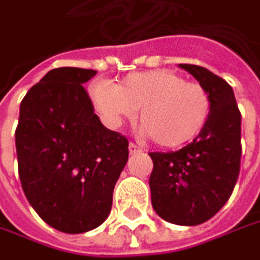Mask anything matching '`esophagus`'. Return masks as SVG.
<instances>
[{
    "label": "esophagus",
    "mask_w": 260,
    "mask_h": 260,
    "mask_svg": "<svg viewBox=\"0 0 260 260\" xmlns=\"http://www.w3.org/2000/svg\"><path fill=\"white\" fill-rule=\"evenodd\" d=\"M128 151H130V154H138V152H142L143 149L138 146L136 143H133V142H130V145H128Z\"/></svg>",
    "instance_id": "1"
}]
</instances>
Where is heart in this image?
<instances>
[{
	"instance_id": "obj_1",
	"label": "heart",
	"mask_w": 260,
	"mask_h": 260,
	"mask_svg": "<svg viewBox=\"0 0 260 260\" xmlns=\"http://www.w3.org/2000/svg\"><path fill=\"white\" fill-rule=\"evenodd\" d=\"M93 99L112 120L140 111L142 132L161 148H177L195 139L212 111L204 85L167 69L128 75L114 88L98 85Z\"/></svg>"
}]
</instances>
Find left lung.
Instances as JSON below:
<instances>
[{"instance_id": "left-lung-1", "label": "left lung", "mask_w": 260, "mask_h": 260, "mask_svg": "<svg viewBox=\"0 0 260 260\" xmlns=\"http://www.w3.org/2000/svg\"><path fill=\"white\" fill-rule=\"evenodd\" d=\"M204 85L212 101L203 132L176 152H149L152 207L176 225H200L230 200L240 175L241 114L232 87L203 66L180 63Z\"/></svg>"}]
</instances>
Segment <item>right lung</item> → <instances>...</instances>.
<instances>
[{
	"mask_svg": "<svg viewBox=\"0 0 260 260\" xmlns=\"http://www.w3.org/2000/svg\"><path fill=\"white\" fill-rule=\"evenodd\" d=\"M94 69L56 68L30 87L16 128L19 177L29 204L54 230L102 225L128 159V140L103 125L83 84Z\"/></svg>",
	"mask_w": 260,
	"mask_h": 260,
	"instance_id": "right-lung-1",
	"label": "right lung"
}]
</instances>
